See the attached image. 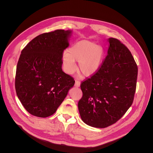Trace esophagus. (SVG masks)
<instances>
[{
	"instance_id": "obj_1",
	"label": "esophagus",
	"mask_w": 153,
	"mask_h": 153,
	"mask_svg": "<svg viewBox=\"0 0 153 153\" xmlns=\"http://www.w3.org/2000/svg\"><path fill=\"white\" fill-rule=\"evenodd\" d=\"M80 82L79 80H75V86L76 87H80Z\"/></svg>"
}]
</instances>
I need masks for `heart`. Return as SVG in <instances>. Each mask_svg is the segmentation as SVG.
I'll list each match as a JSON object with an SVG mask.
<instances>
[{
    "label": "heart",
    "instance_id": "1",
    "mask_svg": "<svg viewBox=\"0 0 153 153\" xmlns=\"http://www.w3.org/2000/svg\"><path fill=\"white\" fill-rule=\"evenodd\" d=\"M103 48L90 41L82 40L73 45L68 52L62 55L64 69L67 73H72L76 68L75 61L79 62L80 71L84 76L95 73L102 62Z\"/></svg>",
    "mask_w": 153,
    "mask_h": 153
}]
</instances>
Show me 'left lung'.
<instances>
[{
  "mask_svg": "<svg viewBox=\"0 0 153 153\" xmlns=\"http://www.w3.org/2000/svg\"><path fill=\"white\" fill-rule=\"evenodd\" d=\"M107 55L95 73L82 81L78 106L89 126L104 128L118 121L131 106L137 87L138 67L130 51L111 38Z\"/></svg>",
  "mask_w": 153,
  "mask_h": 153,
  "instance_id": "left-lung-1",
  "label": "left lung"
}]
</instances>
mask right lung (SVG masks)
I'll return each mask as SVG.
<instances>
[{"instance_id": "add662e5", "label": "right lung", "mask_w": 153, "mask_h": 153, "mask_svg": "<svg viewBox=\"0 0 153 153\" xmlns=\"http://www.w3.org/2000/svg\"><path fill=\"white\" fill-rule=\"evenodd\" d=\"M71 31L55 30L41 34L22 50L17 63L15 89L18 99L32 115H53L75 84L62 71L64 50Z\"/></svg>"}]
</instances>
